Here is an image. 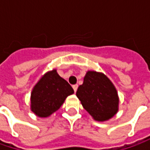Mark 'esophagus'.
Returning <instances> with one entry per match:
<instances>
[{
	"mask_svg": "<svg viewBox=\"0 0 150 150\" xmlns=\"http://www.w3.org/2000/svg\"><path fill=\"white\" fill-rule=\"evenodd\" d=\"M78 84H74V85H72V88H73V90H74V92H75V93L77 92V90H78Z\"/></svg>",
	"mask_w": 150,
	"mask_h": 150,
	"instance_id": "obj_1",
	"label": "esophagus"
}]
</instances>
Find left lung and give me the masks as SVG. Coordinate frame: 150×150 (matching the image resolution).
Instances as JSON below:
<instances>
[{
	"instance_id": "obj_1",
	"label": "left lung",
	"mask_w": 150,
	"mask_h": 150,
	"mask_svg": "<svg viewBox=\"0 0 150 150\" xmlns=\"http://www.w3.org/2000/svg\"><path fill=\"white\" fill-rule=\"evenodd\" d=\"M76 94L84 109L97 121L108 120L118 112L116 88L103 73L88 71Z\"/></svg>"
}]
</instances>
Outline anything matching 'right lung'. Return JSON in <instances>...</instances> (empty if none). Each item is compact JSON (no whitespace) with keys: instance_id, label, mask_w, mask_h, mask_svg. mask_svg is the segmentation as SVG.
I'll return each mask as SVG.
<instances>
[{"instance_id":"obj_1","label":"right lung","mask_w":150,"mask_h":150,"mask_svg":"<svg viewBox=\"0 0 150 150\" xmlns=\"http://www.w3.org/2000/svg\"><path fill=\"white\" fill-rule=\"evenodd\" d=\"M73 93L71 85L52 70L46 73L32 90V111L38 117H48L58 110L67 97Z\"/></svg>"}]
</instances>
